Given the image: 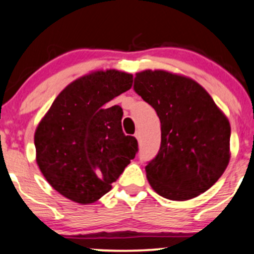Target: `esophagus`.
Returning <instances> with one entry per match:
<instances>
[{"mask_svg": "<svg viewBox=\"0 0 254 254\" xmlns=\"http://www.w3.org/2000/svg\"><path fill=\"white\" fill-rule=\"evenodd\" d=\"M135 138H137L138 140H140L142 139V133H140V130H137V132H135Z\"/></svg>", "mask_w": 254, "mask_h": 254, "instance_id": "obj_1", "label": "esophagus"}]
</instances>
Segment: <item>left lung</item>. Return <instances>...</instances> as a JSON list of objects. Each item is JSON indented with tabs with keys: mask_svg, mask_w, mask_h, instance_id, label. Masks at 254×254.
Instances as JSON below:
<instances>
[{
	"mask_svg": "<svg viewBox=\"0 0 254 254\" xmlns=\"http://www.w3.org/2000/svg\"><path fill=\"white\" fill-rule=\"evenodd\" d=\"M133 89L161 124L160 149L145 166L153 190L172 200L204 193L229 164V120L204 88L182 75L148 69L135 74Z\"/></svg>",
	"mask_w": 254,
	"mask_h": 254,
	"instance_id": "obj_1",
	"label": "left lung"
}]
</instances>
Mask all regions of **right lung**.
Wrapping results in <instances>:
<instances>
[{"label":"right lung","instance_id":"1","mask_svg":"<svg viewBox=\"0 0 254 254\" xmlns=\"http://www.w3.org/2000/svg\"><path fill=\"white\" fill-rule=\"evenodd\" d=\"M132 78L109 69L74 80L59 94L36 128L39 169L73 202H96L138 153L137 139L122 130L121 106L108 105L130 89Z\"/></svg>","mask_w":254,"mask_h":254}]
</instances>
